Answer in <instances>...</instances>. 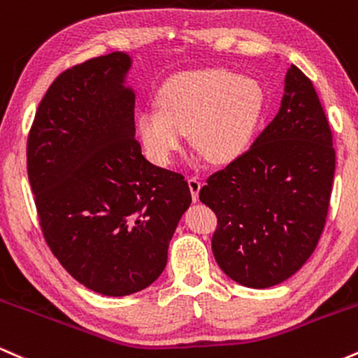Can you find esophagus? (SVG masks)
<instances>
[{"label":"esophagus","mask_w":358,"mask_h":358,"mask_svg":"<svg viewBox=\"0 0 358 358\" xmlns=\"http://www.w3.org/2000/svg\"><path fill=\"white\" fill-rule=\"evenodd\" d=\"M188 187H190L193 202H199V193H200V188H202V182H200V178H196V176H190V178H188Z\"/></svg>","instance_id":"1"}]
</instances>
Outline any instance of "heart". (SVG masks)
Wrapping results in <instances>:
<instances>
[{
	"label": "heart",
	"mask_w": 358,
	"mask_h": 358,
	"mask_svg": "<svg viewBox=\"0 0 358 358\" xmlns=\"http://www.w3.org/2000/svg\"><path fill=\"white\" fill-rule=\"evenodd\" d=\"M264 101V89L252 77L225 69L176 73L159 89V108L139 113V141L151 162L166 166L190 131L193 146L208 159L231 163L254 143Z\"/></svg>",
	"instance_id": "heart-1"
}]
</instances>
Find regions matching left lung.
Wrapping results in <instances>:
<instances>
[{"label":"left lung","instance_id":"obj_1","mask_svg":"<svg viewBox=\"0 0 358 358\" xmlns=\"http://www.w3.org/2000/svg\"><path fill=\"white\" fill-rule=\"evenodd\" d=\"M334 175L327 116L311 80L291 65L276 117L200 190L219 220L212 237L219 268L254 289L293 276L322 236Z\"/></svg>","mask_w":358,"mask_h":358}]
</instances>
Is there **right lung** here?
<instances>
[{
	"instance_id": "obj_1",
	"label": "right lung",
	"mask_w": 358,
	"mask_h": 358,
	"mask_svg": "<svg viewBox=\"0 0 358 358\" xmlns=\"http://www.w3.org/2000/svg\"><path fill=\"white\" fill-rule=\"evenodd\" d=\"M133 59L113 52L60 73L28 136V180L47 244L80 285L127 296L153 285L192 203L188 183L134 139Z\"/></svg>"
}]
</instances>
